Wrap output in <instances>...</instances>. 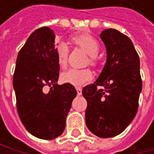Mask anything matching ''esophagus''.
Segmentation results:
<instances>
[{"mask_svg":"<svg viewBox=\"0 0 154 154\" xmlns=\"http://www.w3.org/2000/svg\"><path fill=\"white\" fill-rule=\"evenodd\" d=\"M76 89H77V95H81V94H82V89H81L80 87H77Z\"/></svg>","mask_w":154,"mask_h":154,"instance_id":"1","label":"esophagus"}]
</instances>
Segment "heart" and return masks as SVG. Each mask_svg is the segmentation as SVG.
<instances>
[{
	"label": "heart",
	"mask_w": 154,
	"mask_h": 154,
	"mask_svg": "<svg viewBox=\"0 0 154 154\" xmlns=\"http://www.w3.org/2000/svg\"><path fill=\"white\" fill-rule=\"evenodd\" d=\"M71 42L89 55V63L92 66H96L98 63L96 54L100 50L97 40L88 33L77 34L71 36ZM56 57L58 64L61 68H65L69 60V48L66 44L60 42L57 45ZM93 78V73L89 69H70L61 74V80L65 83L81 86Z\"/></svg>",
	"instance_id": "heart-1"
}]
</instances>
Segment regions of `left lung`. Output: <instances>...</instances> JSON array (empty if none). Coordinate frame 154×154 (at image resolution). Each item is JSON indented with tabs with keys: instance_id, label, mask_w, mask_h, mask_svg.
Segmentation results:
<instances>
[{
	"instance_id": "8db88e82",
	"label": "left lung",
	"mask_w": 154,
	"mask_h": 154,
	"mask_svg": "<svg viewBox=\"0 0 154 154\" xmlns=\"http://www.w3.org/2000/svg\"><path fill=\"white\" fill-rule=\"evenodd\" d=\"M100 37L106 47V63L96 81L85 86L82 94L87 102L86 127L94 135L108 138L122 133L136 117L142 79L132 41L112 28L103 30Z\"/></svg>"
}]
</instances>
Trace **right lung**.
Listing matches in <instances>:
<instances>
[{
    "label": "right lung",
    "instance_id": "add662e5",
    "mask_svg": "<svg viewBox=\"0 0 154 154\" xmlns=\"http://www.w3.org/2000/svg\"><path fill=\"white\" fill-rule=\"evenodd\" d=\"M54 32L44 26L33 32L19 51L13 76L17 109L26 130L40 139L60 136L77 96L70 84L58 85L60 65ZM45 86L51 87L45 92Z\"/></svg>",
    "mask_w": 154,
    "mask_h": 154
}]
</instances>
